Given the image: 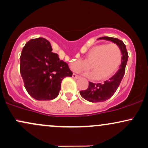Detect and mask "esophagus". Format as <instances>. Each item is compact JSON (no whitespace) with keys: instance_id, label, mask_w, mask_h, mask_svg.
<instances>
[{"instance_id":"1","label":"esophagus","mask_w":148,"mask_h":148,"mask_svg":"<svg viewBox=\"0 0 148 148\" xmlns=\"http://www.w3.org/2000/svg\"><path fill=\"white\" fill-rule=\"evenodd\" d=\"M72 77L74 78V79H79L80 76L79 75H77V74H72Z\"/></svg>"}]
</instances>
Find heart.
<instances>
[{
    "instance_id": "1",
    "label": "heart",
    "mask_w": 148,
    "mask_h": 148,
    "mask_svg": "<svg viewBox=\"0 0 148 148\" xmlns=\"http://www.w3.org/2000/svg\"><path fill=\"white\" fill-rule=\"evenodd\" d=\"M123 53L120 46L115 43L99 45L93 47L86 54L84 61H72L71 67L74 71H86L89 77L97 81L108 79L121 64Z\"/></svg>"
}]
</instances>
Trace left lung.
Segmentation results:
<instances>
[{
  "mask_svg": "<svg viewBox=\"0 0 148 148\" xmlns=\"http://www.w3.org/2000/svg\"><path fill=\"white\" fill-rule=\"evenodd\" d=\"M99 39L111 41L120 46L122 53H123V58H122V62L120 68L111 78L105 81L103 83L94 84V83L89 82V86L87 89L80 91V95L83 98L88 101L95 103L102 102V101H106L114 95L125 74V67H126L129 56L126 46L122 40L109 37H100L98 40Z\"/></svg>",
  "mask_w": 148,
  "mask_h": 148,
  "instance_id": "obj_1",
  "label": "left lung"
}]
</instances>
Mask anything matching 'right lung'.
<instances>
[{"label":"right lung","mask_w":148,"mask_h":148,"mask_svg":"<svg viewBox=\"0 0 148 148\" xmlns=\"http://www.w3.org/2000/svg\"><path fill=\"white\" fill-rule=\"evenodd\" d=\"M50 42L43 37L31 39L20 56V72L25 90L37 100L57 97L64 78L72 76L68 64L53 53Z\"/></svg>","instance_id":"add662e5"}]
</instances>
